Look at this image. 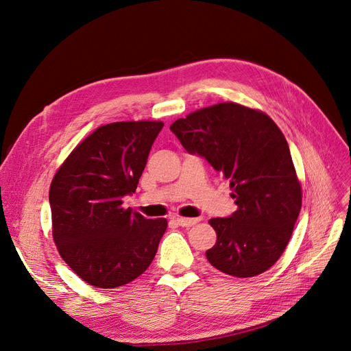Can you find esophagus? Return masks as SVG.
<instances>
[{"label":"esophagus","instance_id":"obj_1","mask_svg":"<svg viewBox=\"0 0 351 351\" xmlns=\"http://www.w3.org/2000/svg\"><path fill=\"white\" fill-rule=\"evenodd\" d=\"M173 221L180 227H192L200 221V218H174Z\"/></svg>","mask_w":351,"mask_h":351}]
</instances>
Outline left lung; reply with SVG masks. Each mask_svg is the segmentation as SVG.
Here are the masks:
<instances>
[{"label": "left lung", "instance_id": "obj_1", "mask_svg": "<svg viewBox=\"0 0 351 351\" xmlns=\"http://www.w3.org/2000/svg\"><path fill=\"white\" fill-rule=\"evenodd\" d=\"M189 154L199 155L230 182L237 210L212 218L217 243L212 267L254 277L280 259L302 209V187L289 143L267 114L234 102L212 105L171 124Z\"/></svg>", "mask_w": 351, "mask_h": 351}]
</instances>
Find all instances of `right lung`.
Here are the masks:
<instances>
[{
  "label": "right lung",
  "mask_w": 351,
  "mask_h": 351,
  "mask_svg": "<svg viewBox=\"0 0 351 351\" xmlns=\"http://www.w3.org/2000/svg\"><path fill=\"white\" fill-rule=\"evenodd\" d=\"M161 121L98 127L60 167L49 187L52 236L61 258L98 289L136 280L154 261L167 219L121 206L139 184Z\"/></svg>",
  "instance_id": "add662e5"
}]
</instances>
